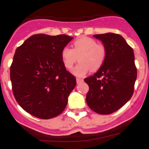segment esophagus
<instances>
[{
  "instance_id": "34e87169",
  "label": "esophagus",
  "mask_w": 149,
  "mask_h": 149,
  "mask_svg": "<svg viewBox=\"0 0 149 149\" xmlns=\"http://www.w3.org/2000/svg\"><path fill=\"white\" fill-rule=\"evenodd\" d=\"M76 81H77V84H80V83L83 82V81H84V80L81 78H79V77H77V78H76Z\"/></svg>"
}]
</instances>
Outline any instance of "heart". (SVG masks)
Segmentation results:
<instances>
[{
  "label": "heart",
  "mask_w": 149,
  "mask_h": 149,
  "mask_svg": "<svg viewBox=\"0 0 149 149\" xmlns=\"http://www.w3.org/2000/svg\"><path fill=\"white\" fill-rule=\"evenodd\" d=\"M106 56V50L102 45H98L95 39L89 37H81L73 43V48L65 47L61 51L63 65L70 69L77 62L80 63L72 69L73 74L83 77L91 72L98 71L102 65Z\"/></svg>",
  "instance_id": "1"
}]
</instances>
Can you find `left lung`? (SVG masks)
Returning a JSON list of instances; mask_svg holds the SVG:
<instances>
[{"label":"left lung","instance_id":"left-lung-1","mask_svg":"<svg viewBox=\"0 0 149 149\" xmlns=\"http://www.w3.org/2000/svg\"><path fill=\"white\" fill-rule=\"evenodd\" d=\"M93 36L102 42L106 56L98 72L84 79L89 87L86 101L91 110L107 115L123 107L134 93L137 75L134 54L119 34L108 33Z\"/></svg>","mask_w":149,"mask_h":149}]
</instances>
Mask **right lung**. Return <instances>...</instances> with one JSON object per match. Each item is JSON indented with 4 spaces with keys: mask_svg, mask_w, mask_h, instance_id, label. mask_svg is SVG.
Returning a JSON list of instances; mask_svg holds the SVG:
<instances>
[{
    "mask_svg": "<svg viewBox=\"0 0 149 149\" xmlns=\"http://www.w3.org/2000/svg\"><path fill=\"white\" fill-rule=\"evenodd\" d=\"M72 39L66 35L36 34L15 51L10 67L13 95L33 116L51 119L65 110L76 78L63 65L61 51Z\"/></svg>",
    "mask_w": 149,
    "mask_h": 149,
    "instance_id": "1",
    "label": "right lung"
}]
</instances>
